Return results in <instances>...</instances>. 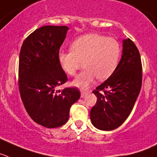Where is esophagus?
<instances>
[{
	"label": "esophagus",
	"instance_id": "34e87169",
	"mask_svg": "<svg viewBox=\"0 0 157 157\" xmlns=\"http://www.w3.org/2000/svg\"><path fill=\"white\" fill-rule=\"evenodd\" d=\"M80 96H81V98H84V95H85V94H86V91H84V90H80Z\"/></svg>",
	"mask_w": 157,
	"mask_h": 157
}]
</instances>
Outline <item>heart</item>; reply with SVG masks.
<instances>
[{
	"label": "heart",
	"mask_w": 157,
	"mask_h": 157,
	"mask_svg": "<svg viewBox=\"0 0 157 157\" xmlns=\"http://www.w3.org/2000/svg\"><path fill=\"white\" fill-rule=\"evenodd\" d=\"M72 50H60L58 55L62 70L74 76L84 62V70L73 81V85L86 89L95 78L107 80L113 74L121 58L122 48L117 39L96 33L84 35L72 43Z\"/></svg>",
	"instance_id": "obj_1"
}]
</instances>
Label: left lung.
I'll return each instance as SVG.
<instances>
[{"instance_id":"obj_1","label":"left lung","mask_w":157,"mask_h":157,"mask_svg":"<svg viewBox=\"0 0 157 157\" xmlns=\"http://www.w3.org/2000/svg\"><path fill=\"white\" fill-rule=\"evenodd\" d=\"M142 83V66L136 45L122 41V55L113 74L95 88L97 102L91 110L92 125L101 130L119 127L129 117Z\"/></svg>"}]
</instances>
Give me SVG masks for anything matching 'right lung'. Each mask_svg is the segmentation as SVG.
Instances as JSON below:
<instances>
[{
  "label": "right lung",
  "instance_id": "right-lung-1",
  "mask_svg": "<svg viewBox=\"0 0 157 157\" xmlns=\"http://www.w3.org/2000/svg\"><path fill=\"white\" fill-rule=\"evenodd\" d=\"M69 28L44 26L24 40L19 61V88L26 111L36 123L47 128L63 126L80 93L77 88L55 91L67 81L58 55Z\"/></svg>",
  "mask_w": 157,
  "mask_h": 157
}]
</instances>
